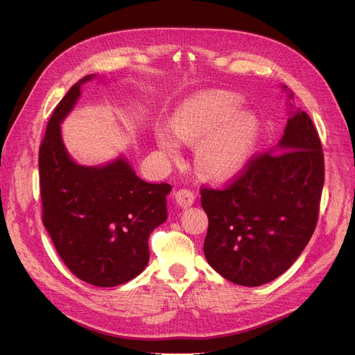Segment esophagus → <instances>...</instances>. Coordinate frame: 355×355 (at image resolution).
Masks as SVG:
<instances>
[{
	"label": "esophagus",
	"mask_w": 355,
	"mask_h": 355,
	"mask_svg": "<svg viewBox=\"0 0 355 355\" xmlns=\"http://www.w3.org/2000/svg\"><path fill=\"white\" fill-rule=\"evenodd\" d=\"M175 200L180 207H189L196 201V194H194V191L187 189V188H180L176 191Z\"/></svg>",
	"instance_id": "obj_1"
}]
</instances>
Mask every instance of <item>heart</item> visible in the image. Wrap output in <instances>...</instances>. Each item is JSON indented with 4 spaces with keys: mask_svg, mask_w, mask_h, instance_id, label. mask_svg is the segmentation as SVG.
Instances as JSON below:
<instances>
[{
    "mask_svg": "<svg viewBox=\"0 0 355 355\" xmlns=\"http://www.w3.org/2000/svg\"><path fill=\"white\" fill-rule=\"evenodd\" d=\"M241 103L235 93L206 92L185 101L171 118V128L180 142H201L197 161L210 178L239 173L252 154L259 123L252 112L240 111ZM157 142L170 158L179 157V142L168 132L158 130Z\"/></svg>",
    "mask_w": 355,
    "mask_h": 355,
    "instance_id": "heart-1",
    "label": "heart"
}]
</instances>
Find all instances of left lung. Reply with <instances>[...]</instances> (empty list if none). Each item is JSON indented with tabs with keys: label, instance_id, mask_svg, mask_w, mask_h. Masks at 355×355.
I'll return each mask as SVG.
<instances>
[{
	"label": "left lung",
	"instance_id": "obj_1",
	"mask_svg": "<svg viewBox=\"0 0 355 355\" xmlns=\"http://www.w3.org/2000/svg\"><path fill=\"white\" fill-rule=\"evenodd\" d=\"M323 185L318 132L297 110L275 151L252 155L222 188L201 187L209 218L204 254L210 266L249 287L280 277L313 237Z\"/></svg>",
	"mask_w": 355,
	"mask_h": 355
}]
</instances>
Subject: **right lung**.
Wrapping results in <instances>:
<instances>
[{
  "mask_svg": "<svg viewBox=\"0 0 355 355\" xmlns=\"http://www.w3.org/2000/svg\"><path fill=\"white\" fill-rule=\"evenodd\" d=\"M75 83L53 111L40 145L42 223L60 259L80 280L114 287L141 274L149 261L148 239L166 222L168 184H148L124 158L103 167H84L69 158L60 121L80 89Z\"/></svg>",
  "mask_w": 355,
  "mask_h": 355,
  "instance_id": "obj_1",
  "label": "right lung"
}]
</instances>
